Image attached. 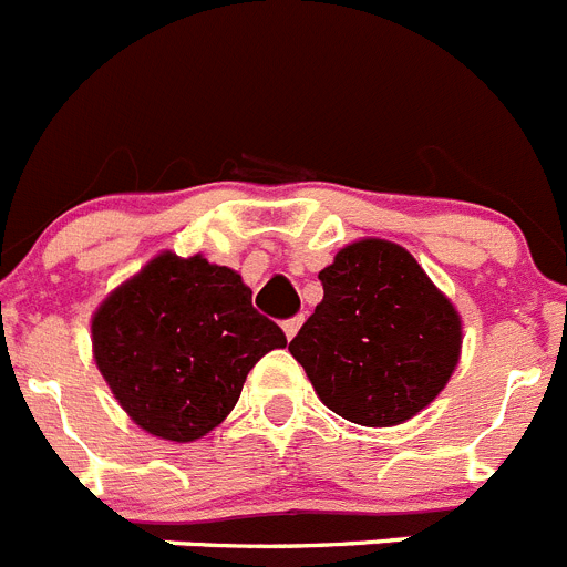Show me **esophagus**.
Segmentation results:
<instances>
[{"label":"esophagus","instance_id":"34e87169","mask_svg":"<svg viewBox=\"0 0 567 567\" xmlns=\"http://www.w3.org/2000/svg\"><path fill=\"white\" fill-rule=\"evenodd\" d=\"M300 323H303V318H289V320H284V334H287V340H292L295 334H298V329H300Z\"/></svg>","mask_w":567,"mask_h":567}]
</instances>
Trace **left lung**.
Listing matches in <instances>:
<instances>
[{
  "instance_id": "1",
  "label": "left lung",
  "mask_w": 567,
  "mask_h": 567,
  "mask_svg": "<svg viewBox=\"0 0 567 567\" xmlns=\"http://www.w3.org/2000/svg\"><path fill=\"white\" fill-rule=\"evenodd\" d=\"M323 300L289 343L320 403L385 429L423 412L460 363L463 320L414 255L360 238L320 269Z\"/></svg>"
}]
</instances>
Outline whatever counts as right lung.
Instances as JSON below:
<instances>
[{
	"mask_svg": "<svg viewBox=\"0 0 567 567\" xmlns=\"http://www.w3.org/2000/svg\"><path fill=\"white\" fill-rule=\"evenodd\" d=\"M90 340L127 417L169 443L221 425L249 369L287 346L235 269L175 252H158L99 303Z\"/></svg>",
	"mask_w": 567,
	"mask_h": 567,
	"instance_id": "right-lung-1",
	"label": "right lung"
}]
</instances>
